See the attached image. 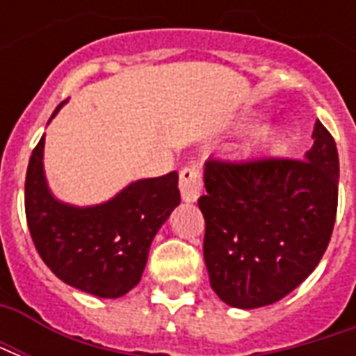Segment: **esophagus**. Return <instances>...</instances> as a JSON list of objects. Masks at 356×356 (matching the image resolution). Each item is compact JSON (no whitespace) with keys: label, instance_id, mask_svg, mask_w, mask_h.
<instances>
[{"label":"esophagus","instance_id":"esophagus-1","mask_svg":"<svg viewBox=\"0 0 356 356\" xmlns=\"http://www.w3.org/2000/svg\"><path fill=\"white\" fill-rule=\"evenodd\" d=\"M202 173L196 168H183L179 171V191L185 202H196L202 194Z\"/></svg>","mask_w":356,"mask_h":356}]
</instances>
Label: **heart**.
Here are the masks:
<instances>
[{
    "instance_id": "heart-1",
    "label": "heart",
    "mask_w": 356,
    "mask_h": 356,
    "mask_svg": "<svg viewBox=\"0 0 356 356\" xmlns=\"http://www.w3.org/2000/svg\"><path fill=\"white\" fill-rule=\"evenodd\" d=\"M273 139H275V137H268V140H273Z\"/></svg>"
}]
</instances>
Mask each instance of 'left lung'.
<instances>
[{"label":"left lung","mask_w":356,"mask_h":356,"mask_svg":"<svg viewBox=\"0 0 356 356\" xmlns=\"http://www.w3.org/2000/svg\"><path fill=\"white\" fill-rule=\"evenodd\" d=\"M313 148L299 158H209L204 259L209 284L231 307L275 303L311 275L337 213L336 140L316 120Z\"/></svg>","instance_id":"1"}]
</instances>
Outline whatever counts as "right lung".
<instances>
[{
    "label": "right lung",
    "mask_w": 356,
    "mask_h": 356,
    "mask_svg": "<svg viewBox=\"0 0 356 356\" xmlns=\"http://www.w3.org/2000/svg\"><path fill=\"white\" fill-rule=\"evenodd\" d=\"M43 143L45 137L32 150L24 183L28 229L38 254L78 290L99 298L124 296L139 284L154 234L181 202L177 171L135 181L101 206L74 208L55 200L47 188Z\"/></svg>",
    "instance_id": "obj_1"
}]
</instances>
